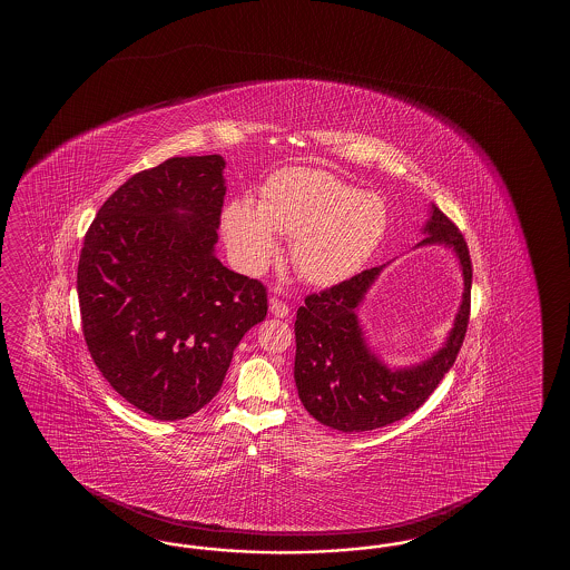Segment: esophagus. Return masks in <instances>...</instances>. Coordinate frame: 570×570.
<instances>
[{"label": "esophagus", "instance_id": "esophagus-1", "mask_svg": "<svg viewBox=\"0 0 570 570\" xmlns=\"http://www.w3.org/2000/svg\"><path fill=\"white\" fill-rule=\"evenodd\" d=\"M268 312H271V315H275V317H289L291 314L289 305L279 302V299H271Z\"/></svg>", "mask_w": 570, "mask_h": 570}]
</instances>
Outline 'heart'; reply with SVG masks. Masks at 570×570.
<instances>
[{
	"label": "heart",
	"mask_w": 570,
	"mask_h": 570,
	"mask_svg": "<svg viewBox=\"0 0 570 570\" xmlns=\"http://www.w3.org/2000/svg\"><path fill=\"white\" fill-rule=\"evenodd\" d=\"M389 226L385 199L336 175L289 167L268 177L256 207L232 199L222 209V232L232 258L248 273L267 267L289 236L291 261L303 279L332 287L363 267Z\"/></svg>",
	"instance_id": "obj_1"
}]
</instances>
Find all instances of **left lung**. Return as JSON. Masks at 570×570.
<instances>
[{"label": "left lung", "mask_w": 570, "mask_h": 570, "mask_svg": "<svg viewBox=\"0 0 570 570\" xmlns=\"http://www.w3.org/2000/svg\"><path fill=\"white\" fill-rule=\"evenodd\" d=\"M424 240L413 248L444 246L462 273V299L444 344L407 366H389L364 336L358 312L381 267L305 297L295 320V385L303 407L320 424L340 432H366L393 424L424 403L461 351L471 314L473 268L459 228L434 204Z\"/></svg>", "instance_id": "left-lung-1"}]
</instances>
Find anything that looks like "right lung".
I'll return each instance as SVG.
<instances>
[{"mask_svg": "<svg viewBox=\"0 0 570 570\" xmlns=\"http://www.w3.org/2000/svg\"><path fill=\"white\" fill-rule=\"evenodd\" d=\"M219 155L136 173L97 212L77 268L87 348L136 410L183 420L216 397L244 334L265 320L263 283L216 256L226 195Z\"/></svg>", "mask_w": 570, "mask_h": 570, "instance_id": "obj_1", "label": "right lung"}]
</instances>
